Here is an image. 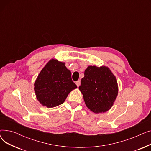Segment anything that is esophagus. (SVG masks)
I'll list each match as a JSON object with an SVG mask.
<instances>
[{
	"mask_svg": "<svg viewBox=\"0 0 151 151\" xmlns=\"http://www.w3.org/2000/svg\"><path fill=\"white\" fill-rule=\"evenodd\" d=\"M80 83H81V81H80V80H78V81H77L76 82V86H77L78 87L80 86Z\"/></svg>",
	"mask_w": 151,
	"mask_h": 151,
	"instance_id": "obj_1",
	"label": "esophagus"
}]
</instances>
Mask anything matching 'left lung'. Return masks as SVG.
Returning <instances> with one entry per match:
<instances>
[{"mask_svg":"<svg viewBox=\"0 0 151 151\" xmlns=\"http://www.w3.org/2000/svg\"><path fill=\"white\" fill-rule=\"evenodd\" d=\"M79 89L86 106L94 113H105L113 105L118 94L115 76L105 66H89Z\"/></svg>","mask_w":151,"mask_h":151,"instance_id":"1","label":"left lung"}]
</instances>
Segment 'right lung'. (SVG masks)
Wrapping results in <instances>:
<instances>
[{"label": "right lung", "instance_id": "1", "mask_svg": "<svg viewBox=\"0 0 151 151\" xmlns=\"http://www.w3.org/2000/svg\"><path fill=\"white\" fill-rule=\"evenodd\" d=\"M34 86L37 100L49 108L62 104L69 93L77 88L65 63L56 59H51L46 63L39 73Z\"/></svg>", "mask_w": 151, "mask_h": 151}]
</instances>
